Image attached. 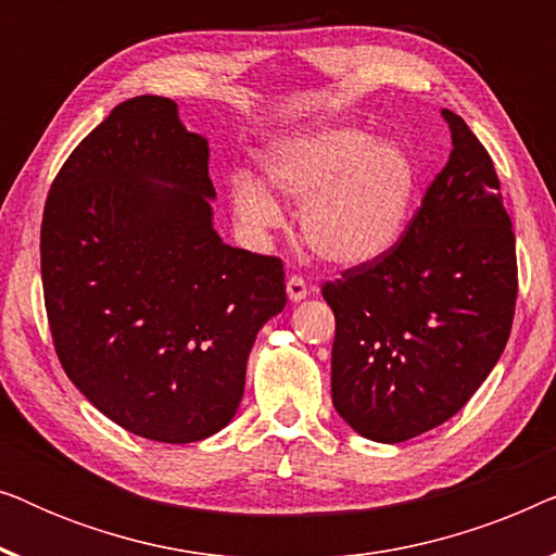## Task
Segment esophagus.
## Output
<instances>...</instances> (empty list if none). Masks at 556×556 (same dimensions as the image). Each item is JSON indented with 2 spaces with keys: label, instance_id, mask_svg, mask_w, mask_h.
<instances>
[{
  "label": "esophagus",
  "instance_id": "obj_1",
  "mask_svg": "<svg viewBox=\"0 0 556 556\" xmlns=\"http://www.w3.org/2000/svg\"><path fill=\"white\" fill-rule=\"evenodd\" d=\"M286 291H288V299H291L293 303H299L311 293V288L306 286V280H303L301 276H291L286 280Z\"/></svg>",
  "mask_w": 556,
  "mask_h": 556
}]
</instances>
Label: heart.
<instances>
[{
	"mask_svg": "<svg viewBox=\"0 0 556 556\" xmlns=\"http://www.w3.org/2000/svg\"><path fill=\"white\" fill-rule=\"evenodd\" d=\"M263 177L301 204L299 230L311 253L331 265H364L405 232L417 166L397 141L371 139L354 126H308L265 147ZM253 172H235V217L255 235L283 225V210Z\"/></svg>",
	"mask_w": 556,
	"mask_h": 556,
	"instance_id": "obj_1",
	"label": "heart"
}]
</instances>
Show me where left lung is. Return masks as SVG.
Here are the masks:
<instances>
[{"label":"left lung","instance_id":"8db88e82","mask_svg":"<svg viewBox=\"0 0 556 556\" xmlns=\"http://www.w3.org/2000/svg\"><path fill=\"white\" fill-rule=\"evenodd\" d=\"M397 245L324 286L337 316L331 400L375 443L422 435L496 367L516 306V240L498 177L466 121Z\"/></svg>","mask_w":556,"mask_h":556}]
</instances>
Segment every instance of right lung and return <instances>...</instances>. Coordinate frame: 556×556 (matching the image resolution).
Returning a JSON list of instances; mask_svg holds the SVG:
<instances>
[{
	"mask_svg": "<svg viewBox=\"0 0 556 556\" xmlns=\"http://www.w3.org/2000/svg\"><path fill=\"white\" fill-rule=\"evenodd\" d=\"M207 139L172 98H128L83 139L45 202V308L65 375L134 435L197 443L238 413L283 263L212 225Z\"/></svg>",
	"mask_w": 556,
	"mask_h": 556,
	"instance_id": "1",
	"label": "right lung"
}]
</instances>
